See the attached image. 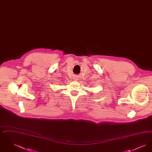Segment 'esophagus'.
<instances>
[{
    "label": "esophagus",
    "mask_w": 152,
    "mask_h": 152,
    "mask_svg": "<svg viewBox=\"0 0 152 152\" xmlns=\"http://www.w3.org/2000/svg\"><path fill=\"white\" fill-rule=\"evenodd\" d=\"M77 78H78L77 77H75V78H74V79L75 80H78L77 79Z\"/></svg>",
    "instance_id": "34e87169"
}]
</instances>
